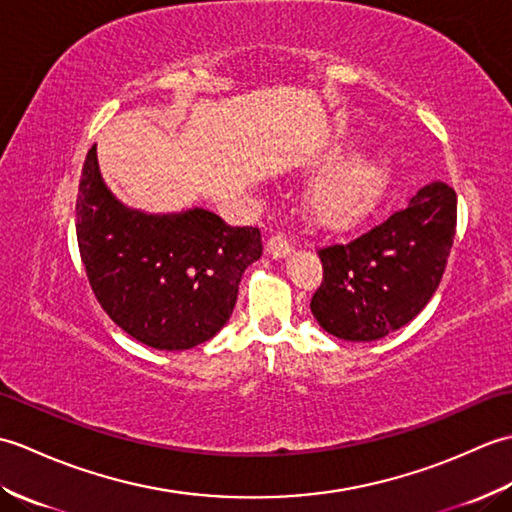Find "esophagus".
<instances>
[{"instance_id":"1","label":"esophagus","mask_w":512,"mask_h":512,"mask_svg":"<svg viewBox=\"0 0 512 512\" xmlns=\"http://www.w3.org/2000/svg\"><path fill=\"white\" fill-rule=\"evenodd\" d=\"M266 250L273 259H286L292 253V244L286 235H273L268 239Z\"/></svg>"}]
</instances>
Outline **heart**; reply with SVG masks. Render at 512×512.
I'll list each match as a JSON object with an SVG mask.
<instances>
[{"label": "heart", "mask_w": 512, "mask_h": 512, "mask_svg": "<svg viewBox=\"0 0 512 512\" xmlns=\"http://www.w3.org/2000/svg\"><path fill=\"white\" fill-rule=\"evenodd\" d=\"M345 158L343 147L328 149L319 158L328 167L310 184L306 211L323 228H347L372 211L387 182V162L380 156Z\"/></svg>", "instance_id": "1"}]
</instances>
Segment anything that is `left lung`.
Wrapping results in <instances>:
<instances>
[{
    "instance_id": "left-lung-1",
    "label": "left lung",
    "mask_w": 512,
    "mask_h": 512,
    "mask_svg": "<svg viewBox=\"0 0 512 512\" xmlns=\"http://www.w3.org/2000/svg\"><path fill=\"white\" fill-rule=\"evenodd\" d=\"M455 220V191L431 182L354 242L321 248L323 281L310 301L314 319L336 339L356 343L400 330L440 286Z\"/></svg>"
}]
</instances>
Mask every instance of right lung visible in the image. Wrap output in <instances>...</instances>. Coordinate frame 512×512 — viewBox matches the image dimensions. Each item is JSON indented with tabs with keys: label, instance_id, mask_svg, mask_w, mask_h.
Returning <instances> with one entry per match:
<instances>
[{
	"label": "right lung",
	"instance_id": "add662e5",
	"mask_svg": "<svg viewBox=\"0 0 512 512\" xmlns=\"http://www.w3.org/2000/svg\"><path fill=\"white\" fill-rule=\"evenodd\" d=\"M76 239L90 286L110 319L154 350H191L233 314L244 270L262 257V233L226 226L206 209H129L103 182L96 145L76 198Z\"/></svg>",
	"mask_w": 512,
	"mask_h": 512
}]
</instances>
